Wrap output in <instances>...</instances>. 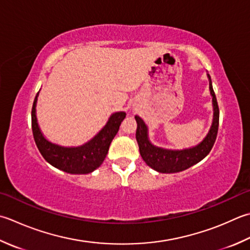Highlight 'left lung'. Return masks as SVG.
I'll return each mask as SVG.
<instances>
[{
  "label": "left lung",
  "instance_id": "1",
  "mask_svg": "<svg viewBox=\"0 0 250 250\" xmlns=\"http://www.w3.org/2000/svg\"><path fill=\"white\" fill-rule=\"evenodd\" d=\"M207 76L209 79L210 94L212 96L213 120L206 138L196 146L184 149H167L155 146L150 143L148 139L147 125H145L143 119L139 116H135L136 124H138L135 136L139 144L140 154L146 165L160 173L180 172L196 165L210 153L216 142L219 128V107L216 94L212 89L211 79L209 75Z\"/></svg>",
  "mask_w": 250,
  "mask_h": 250
}]
</instances>
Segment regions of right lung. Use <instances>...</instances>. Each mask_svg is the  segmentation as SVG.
<instances>
[{
  "instance_id": "add662e5",
  "label": "right lung",
  "mask_w": 250,
  "mask_h": 250,
  "mask_svg": "<svg viewBox=\"0 0 250 250\" xmlns=\"http://www.w3.org/2000/svg\"><path fill=\"white\" fill-rule=\"evenodd\" d=\"M38 95L39 93L33 102L31 124L34 142L43 158L53 167L71 174H87L99 168L108 153L109 145L118 132L122 120L125 118V112L118 111L112 114L104 128L85 144L66 147L52 143L42 134L36 115Z\"/></svg>"
}]
</instances>
